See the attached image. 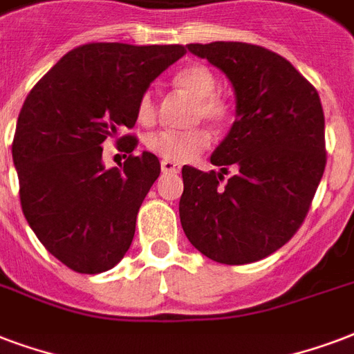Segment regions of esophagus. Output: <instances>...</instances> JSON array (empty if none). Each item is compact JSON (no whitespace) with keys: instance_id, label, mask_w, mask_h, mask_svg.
Here are the masks:
<instances>
[{"instance_id":"esophagus-1","label":"esophagus","mask_w":354,"mask_h":354,"mask_svg":"<svg viewBox=\"0 0 354 354\" xmlns=\"http://www.w3.org/2000/svg\"><path fill=\"white\" fill-rule=\"evenodd\" d=\"M160 169H162V174H179L180 164H177V162L162 160L160 162Z\"/></svg>"}]
</instances>
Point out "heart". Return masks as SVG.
Returning a JSON list of instances; mask_svg holds the SVG:
<instances>
[{
  "instance_id": "heart-1",
  "label": "heart",
  "mask_w": 354,
  "mask_h": 354,
  "mask_svg": "<svg viewBox=\"0 0 354 354\" xmlns=\"http://www.w3.org/2000/svg\"><path fill=\"white\" fill-rule=\"evenodd\" d=\"M175 84L196 98L194 117H203L211 123H224L230 115V106L224 98L218 97L216 78L209 66L188 65L175 76ZM138 119L151 123L156 115V102L153 93L145 91L138 100ZM211 143V134L203 127L190 130H162L147 138L149 151L169 162H190L201 155Z\"/></svg>"
}]
</instances>
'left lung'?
<instances>
[{"label":"left lung","instance_id":"1","mask_svg":"<svg viewBox=\"0 0 354 354\" xmlns=\"http://www.w3.org/2000/svg\"><path fill=\"white\" fill-rule=\"evenodd\" d=\"M188 50L227 76L237 110L211 156L220 174L183 167L180 225L212 261H259L297 233L325 171L317 89L286 57L263 46L218 41ZM230 165L238 171L224 181Z\"/></svg>","mask_w":354,"mask_h":354}]
</instances>
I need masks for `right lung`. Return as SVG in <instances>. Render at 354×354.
I'll return each instance as SVG.
<instances>
[{
	"instance_id": "right-lung-1",
	"label": "right lung",
	"mask_w": 354,
	"mask_h": 354,
	"mask_svg": "<svg viewBox=\"0 0 354 354\" xmlns=\"http://www.w3.org/2000/svg\"><path fill=\"white\" fill-rule=\"evenodd\" d=\"M185 54L180 44H84L63 55L24 102L12 140L24 216L44 248L76 272L110 270L130 248L160 162L143 151L106 169L102 143L136 124L140 97ZM119 142L132 153L138 140Z\"/></svg>"
}]
</instances>
